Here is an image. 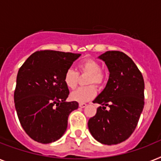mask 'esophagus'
<instances>
[{
    "label": "esophagus",
    "mask_w": 161,
    "mask_h": 161,
    "mask_svg": "<svg viewBox=\"0 0 161 161\" xmlns=\"http://www.w3.org/2000/svg\"><path fill=\"white\" fill-rule=\"evenodd\" d=\"M79 107L82 108H85V107H87V103H79Z\"/></svg>",
    "instance_id": "34e87169"
}]
</instances>
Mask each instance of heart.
<instances>
[{"label":"heart","mask_w":161,"mask_h":161,"mask_svg":"<svg viewBox=\"0 0 161 161\" xmlns=\"http://www.w3.org/2000/svg\"><path fill=\"white\" fill-rule=\"evenodd\" d=\"M78 72L74 69H67L64 75V82L69 89L76 88L78 83V74H88L87 79V84H96L101 87L106 80V74L101 69V64L97 60L92 58H86L78 64ZM97 95V88L95 85H89L87 87H79L71 93V98L78 103H85L94 98Z\"/></svg>","instance_id":"b5f03b06"}]
</instances>
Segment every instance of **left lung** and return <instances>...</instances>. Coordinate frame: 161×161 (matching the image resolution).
Returning <instances> with one entry per match:
<instances>
[{"instance_id": "left-lung-1", "label": "left lung", "mask_w": 161, "mask_h": 161, "mask_svg": "<svg viewBox=\"0 0 161 161\" xmlns=\"http://www.w3.org/2000/svg\"><path fill=\"white\" fill-rule=\"evenodd\" d=\"M110 72L103 92L92 103L101 105L87 126L104 145H117L134 132L144 108L145 83L133 60L123 52L107 51L99 56ZM108 109H106V108Z\"/></svg>"}]
</instances>
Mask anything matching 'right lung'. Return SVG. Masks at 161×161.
Segmentation results:
<instances>
[{"label": "right lung", "instance_id": "right-lung-1", "mask_svg": "<svg viewBox=\"0 0 161 161\" xmlns=\"http://www.w3.org/2000/svg\"><path fill=\"white\" fill-rule=\"evenodd\" d=\"M80 53L40 50L32 53L19 68L14 92L17 116L26 134L34 141L49 144L64 134L70 112L77 102H66L69 88L65 71Z\"/></svg>", "mask_w": 161, "mask_h": 161}]
</instances>
